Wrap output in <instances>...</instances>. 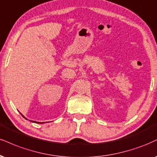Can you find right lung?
Instances as JSON below:
<instances>
[{
	"mask_svg": "<svg viewBox=\"0 0 157 157\" xmlns=\"http://www.w3.org/2000/svg\"><path fill=\"white\" fill-rule=\"evenodd\" d=\"M22 115V114H21ZM22 117H24L23 116H22ZM24 118H25V117H24ZM25 119H26V118H25ZM32 122H34V121H32ZM36 123H38V122H36ZM40 124H42V123H40Z\"/></svg>",
	"mask_w": 157,
	"mask_h": 157,
	"instance_id": "1",
	"label": "right lung"
}]
</instances>
